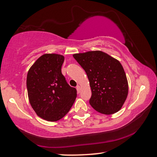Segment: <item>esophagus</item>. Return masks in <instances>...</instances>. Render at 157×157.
<instances>
[{
    "mask_svg": "<svg viewBox=\"0 0 157 157\" xmlns=\"http://www.w3.org/2000/svg\"><path fill=\"white\" fill-rule=\"evenodd\" d=\"M76 89H77V91H78V93H80V91H81V87H80V86H77V87H76Z\"/></svg>",
    "mask_w": 157,
    "mask_h": 157,
    "instance_id": "esophagus-1",
    "label": "esophagus"
}]
</instances>
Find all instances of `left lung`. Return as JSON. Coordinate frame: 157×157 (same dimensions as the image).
<instances>
[{
    "label": "left lung",
    "instance_id": "obj_1",
    "mask_svg": "<svg viewBox=\"0 0 157 157\" xmlns=\"http://www.w3.org/2000/svg\"><path fill=\"white\" fill-rule=\"evenodd\" d=\"M73 57L88 77L92 108L106 115L121 110L128 94V79L121 63L101 51L75 53Z\"/></svg>",
    "mask_w": 157,
    "mask_h": 157
}]
</instances>
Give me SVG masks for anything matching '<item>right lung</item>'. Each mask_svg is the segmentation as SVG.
Segmentation results:
<instances>
[{"label": "right lung", "mask_w": 157, "mask_h": 157, "mask_svg": "<svg viewBox=\"0 0 157 157\" xmlns=\"http://www.w3.org/2000/svg\"><path fill=\"white\" fill-rule=\"evenodd\" d=\"M64 56L46 53L32 65L27 76V88L30 104L36 115L54 122L66 115L77 97L61 72Z\"/></svg>", "instance_id": "right-lung-1"}]
</instances>
